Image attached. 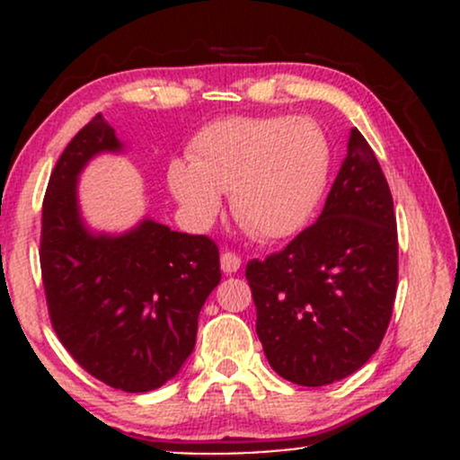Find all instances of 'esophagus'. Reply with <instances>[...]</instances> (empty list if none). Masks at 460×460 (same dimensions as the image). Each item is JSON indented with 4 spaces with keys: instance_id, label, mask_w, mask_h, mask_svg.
I'll return each mask as SVG.
<instances>
[{
    "instance_id": "1",
    "label": "esophagus",
    "mask_w": 460,
    "mask_h": 460,
    "mask_svg": "<svg viewBox=\"0 0 460 460\" xmlns=\"http://www.w3.org/2000/svg\"><path fill=\"white\" fill-rule=\"evenodd\" d=\"M240 266H242V260L235 255V252H223V255H220V268H223L225 274L237 272L240 270Z\"/></svg>"
}]
</instances>
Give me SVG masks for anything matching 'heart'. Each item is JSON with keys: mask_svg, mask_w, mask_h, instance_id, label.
I'll return each instance as SVG.
<instances>
[{"mask_svg": "<svg viewBox=\"0 0 460 460\" xmlns=\"http://www.w3.org/2000/svg\"><path fill=\"white\" fill-rule=\"evenodd\" d=\"M331 146L314 120L229 116L190 142V160L168 164L166 181L188 225L205 229L229 192L231 214L257 240L296 235L324 197Z\"/></svg>", "mask_w": 460, "mask_h": 460, "instance_id": "obj_1", "label": "heart"}]
</instances>
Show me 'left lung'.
Returning a JSON list of instances; mask_svg holds the SVG:
<instances>
[{
	"instance_id": "left-lung-1",
	"label": "left lung",
	"mask_w": 460,
	"mask_h": 460,
	"mask_svg": "<svg viewBox=\"0 0 460 460\" xmlns=\"http://www.w3.org/2000/svg\"><path fill=\"white\" fill-rule=\"evenodd\" d=\"M246 279L257 335L285 381L322 387L381 346L398 285V229L381 164L357 128L320 218Z\"/></svg>"
}]
</instances>
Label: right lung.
Listing matches in <instances>:
<instances>
[{
    "label": "right lung",
    "instance_id": "add662e5",
    "mask_svg": "<svg viewBox=\"0 0 460 460\" xmlns=\"http://www.w3.org/2000/svg\"><path fill=\"white\" fill-rule=\"evenodd\" d=\"M103 153H125L97 114L66 145L43 203L40 270L62 346L94 378L145 394L175 378L197 344L199 314L220 283L209 237L145 218L120 234L86 223L77 183Z\"/></svg>",
    "mask_w": 460,
    "mask_h": 460
}]
</instances>
